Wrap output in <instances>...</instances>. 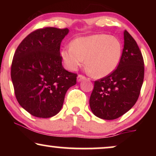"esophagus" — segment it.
I'll return each instance as SVG.
<instances>
[{
  "instance_id": "obj_1",
  "label": "esophagus",
  "mask_w": 156,
  "mask_h": 156,
  "mask_svg": "<svg viewBox=\"0 0 156 156\" xmlns=\"http://www.w3.org/2000/svg\"><path fill=\"white\" fill-rule=\"evenodd\" d=\"M84 80H86V77L83 75H80H80H78L77 78H76V80H77L78 82H81V81Z\"/></svg>"
}]
</instances>
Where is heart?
<instances>
[{"mask_svg":"<svg viewBox=\"0 0 156 156\" xmlns=\"http://www.w3.org/2000/svg\"><path fill=\"white\" fill-rule=\"evenodd\" d=\"M122 44L118 38L106 34H95L74 39L71 47L61 51L66 67L75 70L84 63L89 74L102 78L113 73L120 63Z\"/></svg>","mask_w":156,"mask_h":156,"instance_id":"1","label":"heart"}]
</instances>
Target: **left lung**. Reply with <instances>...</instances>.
<instances>
[{
	"mask_svg": "<svg viewBox=\"0 0 156 156\" xmlns=\"http://www.w3.org/2000/svg\"><path fill=\"white\" fill-rule=\"evenodd\" d=\"M124 45L120 63L109 75L96 81L89 106L96 116L113 120L126 114L139 97L144 77V62L135 40L123 32Z\"/></svg>",
	"mask_w": 156,
	"mask_h": 156,
	"instance_id": "1",
	"label": "left lung"
}]
</instances>
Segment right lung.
<instances>
[{
  "label": "right lung",
  "instance_id": "obj_1",
  "mask_svg": "<svg viewBox=\"0 0 156 156\" xmlns=\"http://www.w3.org/2000/svg\"><path fill=\"white\" fill-rule=\"evenodd\" d=\"M69 29L45 27L29 34L15 52L11 80L18 103L34 116L50 118L60 112L76 74L62 65L61 42Z\"/></svg>",
  "mask_w": 156,
  "mask_h": 156
}]
</instances>
